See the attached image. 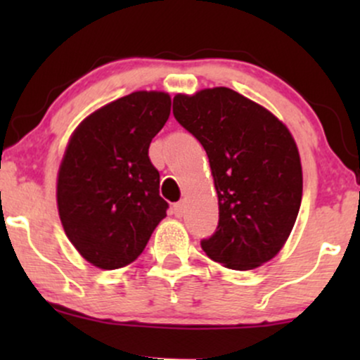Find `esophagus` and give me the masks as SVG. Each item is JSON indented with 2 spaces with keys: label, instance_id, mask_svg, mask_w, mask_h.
Returning <instances> with one entry per match:
<instances>
[{
  "label": "esophagus",
  "instance_id": "1",
  "mask_svg": "<svg viewBox=\"0 0 360 360\" xmlns=\"http://www.w3.org/2000/svg\"><path fill=\"white\" fill-rule=\"evenodd\" d=\"M172 213L176 214V217H183L184 213V201H179V203H176L172 206Z\"/></svg>",
  "mask_w": 360,
  "mask_h": 360
}]
</instances>
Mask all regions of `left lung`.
Returning a JSON list of instances; mask_svg holds the SVG:
<instances>
[{
  "label": "left lung",
  "mask_w": 360,
  "mask_h": 360,
  "mask_svg": "<svg viewBox=\"0 0 360 360\" xmlns=\"http://www.w3.org/2000/svg\"><path fill=\"white\" fill-rule=\"evenodd\" d=\"M174 118L206 150L218 194V226L201 240L210 259L249 271L288 240L303 196L298 147L271 111L229 88L177 94Z\"/></svg>",
  "instance_id": "1"
}]
</instances>
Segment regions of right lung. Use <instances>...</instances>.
<instances>
[{
  "mask_svg": "<svg viewBox=\"0 0 360 360\" xmlns=\"http://www.w3.org/2000/svg\"><path fill=\"white\" fill-rule=\"evenodd\" d=\"M169 115L167 93L135 91L89 115L69 140L57 177L59 217L72 245L100 269L134 262L166 217L148 147Z\"/></svg>",
  "mask_w": 360,
  "mask_h": 360,
  "instance_id": "add662e5",
  "label": "right lung"
}]
</instances>
